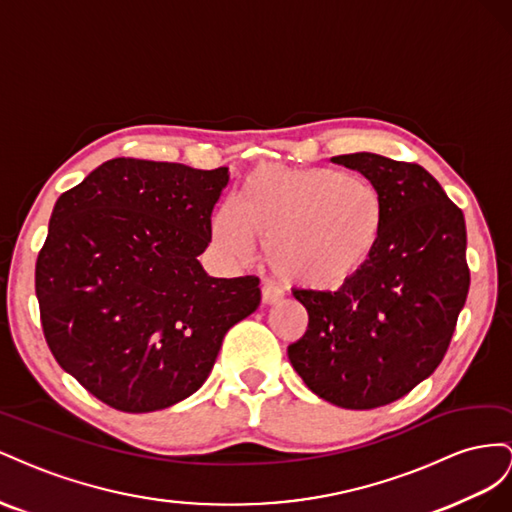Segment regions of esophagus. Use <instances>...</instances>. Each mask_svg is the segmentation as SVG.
Returning <instances> with one entry per match:
<instances>
[{
    "label": "esophagus",
    "instance_id": "esophagus-1",
    "mask_svg": "<svg viewBox=\"0 0 512 512\" xmlns=\"http://www.w3.org/2000/svg\"><path fill=\"white\" fill-rule=\"evenodd\" d=\"M281 298H283V291L274 283L261 285V302L264 304H276V302H281Z\"/></svg>",
    "mask_w": 512,
    "mask_h": 512
}]
</instances>
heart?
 <instances>
[{
	"label": "heart",
	"instance_id": "b5f03b06",
	"mask_svg": "<svg viewBox=\"0 0 512 512\" xmlns=\"http://www.w3.org/2000/svg\"><path fill=\"white\" fill-rule=\"evenodd\" d=\"M384 223V197L369 180L337 169L259 167L238 203L218 208L212 229L231 257L246 261L257 238L266 242V264L279 279L328 291L369 264Z\"/></svg>",
	"mask_w": 512,
	"mask_h": 512
}]
</instances>
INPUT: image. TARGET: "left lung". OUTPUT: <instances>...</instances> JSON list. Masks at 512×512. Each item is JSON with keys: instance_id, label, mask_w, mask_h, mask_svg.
Masks as SVG:
<instances>
[{"instance_id": "1", "label": "left lung", "mask_w": 512, "mask_h": 512, "mask_svg": "<svg viewBox=\"0 0 512 512\" xmlns=\"http://www.w3.org/2000/svg\"><path fill=\"white\" fill-rule=\"evenodd\" d=\"M332 160L382 193V242L337 291H294L309 330L287 354L317 397L345 410H373L405 397L448 352L470 289L465 218L416 163L371 152Z\"/></svg>"}]
</instances>
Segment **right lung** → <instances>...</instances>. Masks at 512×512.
I'll return each instance as SVG.
<instances>
[{
	"label": "right lung",
	"instance_id": "add662e5",
	"mask_svg": "<svg viewBox=\"0 0 512 512\" xmlns=\"http://www.w3.org/2000/svg\"><path fill=\"white\" fill-rule=\"evenodd\" d=\"M227 167L113 158L57 199L36 259L40 324L57 364L102 403L145 414L191 397L257 276L199 264Z\"/></svg>",
	"mask_w": 512,
	"mask_h": 512
}]
</instances>
